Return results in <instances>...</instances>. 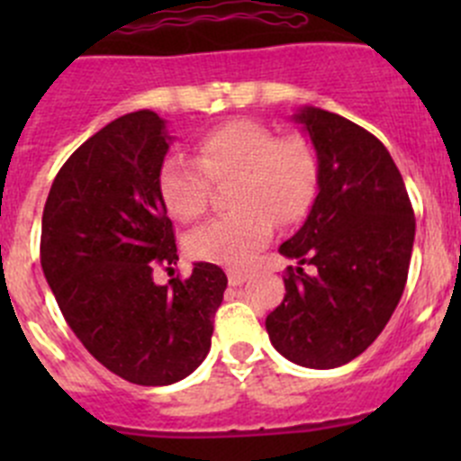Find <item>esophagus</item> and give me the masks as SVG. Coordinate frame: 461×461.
Listing matches in <instances>:
<instances>
[{"instance_id": "esophagus-1", "label": "esophagus", "mask_w": 461, "mask_h": 461, "mask_svg": "<svg viewBox=\"0 0 461 461\" xmlns=\"http://www.w3.org/2000/svg\"><path fill=\"white\" fill-rule=\"evenodd\" d=\"M249 274L243 272V269H230L227 272V278H230V285H240V283L248 281Z\"/></svg>"}]
</instances>
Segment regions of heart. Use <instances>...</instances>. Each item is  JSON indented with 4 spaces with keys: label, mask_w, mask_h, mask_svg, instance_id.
Here are the masks:
<instances>
[{
    "label": "heart",
    "mask_w": 461,
    "mask_h": 461,
    "mask_svg": "<svg viewBox=\"0 0 461 461\" xmlns=\"http://www.w3.org/2000/svg\"><path fill=\"white\" fill-rule=\"evenodd\" d=\"M196 160L169 156L158 174V194L167 212L189 222L203 216L212 183L230 180L222 213L189 231L185 248L204 263L240 267L257 257L274 231L301 221L312 207L319 165L301 138H278L257 120H230L209 129L196 142Z\"/></svg>",
    "instance_id": "heart-1"
}]
</instances>
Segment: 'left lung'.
Returning <instances> with one entry per match:
<instances>
[{
  "instance_id": "obj_1",
  "label": "left lung",
  "mask_w": 461,
  "mask_h": 461,
  "mask_svg": "<svg viewBox=\"0 0 461 461\" xmlns=\"http://www.w3.org/2000/svg\"><path fill=\"white\" fill-rule=\"evenodd\" d=\"M294 120L317 151L319 194L303 227L278 248L299 265L287 267L285 299L265 328L292 364L330 370L359 357L393 317L406 287L415 213L373 133L317 106H303Z\"/></svg>"
}]
</instances>
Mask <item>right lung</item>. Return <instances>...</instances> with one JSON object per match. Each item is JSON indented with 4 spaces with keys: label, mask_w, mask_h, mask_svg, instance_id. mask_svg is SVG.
I'll return each instance as SVG.
<instances>
[{
    "label": "right lung",
    "mask_w": 461,
    "mask_h": 461,
    "mask_svg": "<svg viewBox=\"0 0 461 461\" xmlns=\"http://www.w3.org/2000/svg\"><path fill=\"white\" fill-rule=\"evenodd\" d=\"M174 138L142 109L106 124L55 176L41 216L46 283L82 346L138 385L192 375L212 348L227 276L194 263L192 276L153 281L178 260L158 174Z\"/></svg>",
    "instance_id": "1"
}]
</instances>
